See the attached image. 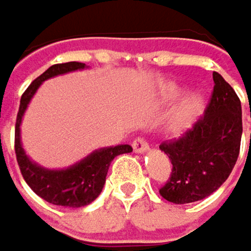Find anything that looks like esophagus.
I'll list each match as a JSON object with an SVG mask.
<instances>
[{
  "label": "esophagus",
  "instance_id": "1",
  "mask_svg": "<svg viewBox=\"0 0 251 251\" xmlns=\"http://www.w3.org/2000/svg\"><path fill=\"white\" fill-rule=\"evenodd\" d=\"M148 148H149V145L143 137H137L132 142V149L135 151V152H145Z\"/></svg>",
  "mask_w": 251,
  "mask_h": 251
}]
</instances>
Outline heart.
Here are the masks:
<instances>
[{"label":"heart","mask_w":251,"mask_h":251,"mask_svg":"<svg viewBox=\"0 0 251 251\" xmlns=\"http://www.w3.org/2000/svg\"><path fill=\"white\" fill-rule=\"evenodd\" d=\"M178 91L180 90H178L176 85H169L166 88V94L169 97L176 96ZM201 109H202V96L200 93L189 94L180 103V106L175 109V113L172 116V125L176 129L187 128L189 125L197 119V116L201 113Z\"/></svg>","instance_id":"1"}]
</instances>
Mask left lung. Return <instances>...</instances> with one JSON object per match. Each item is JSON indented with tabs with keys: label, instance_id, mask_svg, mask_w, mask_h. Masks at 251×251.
Returning a JSON list of instances; mask_svg holds the SVG:
<instances>
[{
	"label": "left lung",
	"instance_id": "left-lung-1",
	"mask_svg": "<svg viewBox=\"0 0 251 251\" xmlns=\"http://www.w3.org/2000/svg\"><path fill=\"white\" fill-rule=\"evenodd\" d=\"M213 82L206 111L194 126L160 145L172 163L160 195L171 202L187 204L209 197L227 180L238 160L242 135L241 100L216 71Z\"/></svg>",
	"mask_w": 251,
	"mask_h": 251
}]
</instances>
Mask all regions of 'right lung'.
<instances>
[{"instance_id":"right-lung-1","label":"right lung","mask_w":251,"mask_h":251,"mask_svg":"<svg viewBox=\"0 0 251 251\" xmlns=\"http://www.w3.org/2000/svg\"><path fill=\"white\" fill-rule=\"evenodd\" d=\"M83 67L85 64L82 62H65L54 64L47 71H44L39 77H36L28 85V88L21 96V103H19V111L15 125V154L19 171H21L25 183L42 200L64 207H83L93 202L102 192L111 161L114 160V157L132 151L129 145L103 148L100 151H96L87 158H83L75 166L64 171L44 169L27 158L21 146V138H19V125H21L23 114L30 99L45 79L68 73V71H75Z\"/></svg>"}]
</instances>
